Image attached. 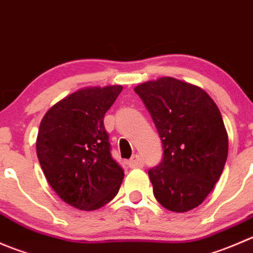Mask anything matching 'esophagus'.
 I'll return each mask as SVG.
<instances>
[{
    "label": "esophagus",
    "instance_id": "obj_1",
    "mask_svg": "<svg viewBox=\"0 0 253 253\" xmlns=\"http://www.w3.org/2000/svg\"><path fill=\"white\" fill-rule=\"evenodd\" d=\"M127 164H128L129 168H142L143 160L139 155L136 154V155H132V158L127 162Z\"/></svg>",
    "mask_w": 253,
    "mask_h": 253
}]
</instances>
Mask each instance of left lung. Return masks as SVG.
<instances>
[{"instance_id":"obj_1","label":"left lung","mask_w":253,"mask_h":253,"mask_svg":"<svg viewBox=\"0 0 253 253\" xmlns=\"http://www.w3.org/2000/svg\"><path fill=\"white\" fill-rule=\"evenodd\" d=\"M149 111L164 149L148 170L153 193L164 208L191 211L206 200L228 158V133L213 99L203 89L171 77L134 88Z\"/></svg>"}]
</instances>
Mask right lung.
I'll use <instances>...</instances> for the list:
<instances>
[{
	"label": "right lung",
	"instance_id": "right-lung-1",
	"mask_svg": "<svg viewBox=\"0 0 253 253\" xmlns=\"http://www.w3.org/2000/svg\"><path fill=\"white\" fill-rule=\"evenodd\" d=\"M121 91V85L81 89L55 104L40 122L37 154L45 177L61 200L81 211L110 202L124 180L104 126Z\"/></svg>",
	"mask_w": 253,
	"mask_h": 253
}]
</instances>
